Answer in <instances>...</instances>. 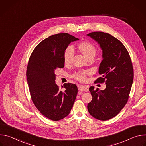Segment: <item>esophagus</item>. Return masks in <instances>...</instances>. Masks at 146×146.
Masks as SVG:
<instances>
[{"instance_id": "esophagus-1", "label": "esophagus", "mask_w": 146, "mask_h": 146, "mask_svg": "<svg viewBox=\"0 0 146 146\" xmlns=\"http://www.w3.org/2000/svg\"><path fill=\"white\" fill-rule=\"evenodd\" d=\"M78 89L80 91H85V92L88 91V89L86 86H79L78 87Z\"/></svg>"}]
</instances>
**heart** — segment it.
Instances as JSON below:
<instances>
[{"instance_id": "heart-1", "label": "heart", "mask_w": 146, "mask_h": 146, "mask_svg": "<svg viewBox=\"0 0 146 146\" xmlns=\"http://www.w3.org/2000/svg\"><path fill=\"white\" fill-rule=\"evenodd\" d=\"M78 48L81 52L84 54L88 58L95 55L96 52V48L95 46L89 41H85V42L81 43ZM74 54V51L73 47L72 46H68L65 50L64 55V61L66 65L69 64L73 60ZM86 74L84 72H78L74 74V77L80 81H84L86 80Z\"/></svg>"}]
</instances>
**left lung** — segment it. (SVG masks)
<instances>
[{
  "label": "left lung",
  "instance_id": "8db88e82",
  "mask_svg": "<svg viewBox=\"0 0 146 146\" xmlns=\"http://www.w3.org/2000/svg\"><path fill=\"white\" fill-rule=\"evenodd\" d=\"M87 35L97 41L102 50L99 68L102 76L95 82L106 84L104 90L90 87L92 99L87 109L95 118L106 121L116 116L128 102L133 80L132 60L125 47L110 34L94 32Z\"/></svg>",
  "mask_w": 146,
  "mask_h": 146
}]
</instances>
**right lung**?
Listing matches in <instances>:
<instances>
[{"mask_svg": "<svg viewBox=\"0 0 146 146\" xmlns=\"http://www.w3.org/2000/svg\"><path fill=\"white\" fill-rule=\"evenodd\" d=\"M78 40L66 33L50 36L35 47L29 59L27 77L32 102L41 114L52 121L69 115L77 94V87L72 83H65V90H59L55 70L64 67L65 50Z\"/></svg>", "mask_w": 146, "mask_h": 146, "instance_id": "obj_1", "label": "right lung"}]
</instances>
